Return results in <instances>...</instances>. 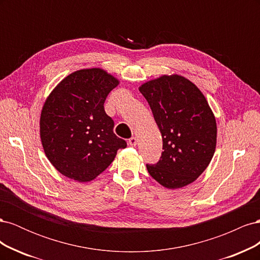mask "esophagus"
<instances>
[{
	"label": "esophagus",
	"mask_w": 260,
	"mask_h": 260,
	"mask_svg": "<svg viewBox=\"0 0 260 260\" xmlns=\"http://www.w3.org/2000/svg\"><path fill=\"white\" fill-rule=\"evenodd\" d=\"M138 143V139L136 137H132L129 139V145L130 146H136Z\"/></svg>",
	"instance_id": "1"
}]
</instances>
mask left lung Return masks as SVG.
I'll return each mask as SVG.
<instances>
[{
  "instance_id": "1",
  "label": "left lung",
  "mask_w": 260,
  "mask_h": 260,
  "mask_svg": "<svg viewBox=\"0 0 260 260\" xmlns=\"http://www.w3.org/2000/svg\"><path fill=\"white\" fill-rule=\"evenodd\" d=\"M162 138L159 160L148 174L168 188L192 183L207 168L216 149L217 124L198 86L178 75L162 76L140 86Z\"/></svg>"
}]
</instances>
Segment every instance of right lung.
I'll return each mask as SVG.
<instances>
[{"instance_id": "obj_1", "label": "right lung", "mask_w": 260, "mask_h": 260, "mask_svg": "<svg viewBox=\"0 0 260 260\" xmlns=\"http://www.w3.org/2000/svg\"><path fill=\"white\" fill-rule=\"evenodd\" d=\"M118 83L103 69H81L61 80L46 99L40 136L46 157L61 175L88 182L127 146L114 133V120L104 109Z\"/></svg>"}]
</instances>
